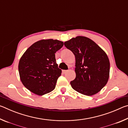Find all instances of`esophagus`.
<instances>
[{"instance_id":"obj_1","label":"esophagus","mask_w":128,"mask_h":128,"mask_svg":"<svg viewBox=\"0 0 128 128\" xmlns=\"http://www.w3.org/2000/svg\"><path fill=\"white\" fill-rule=\"evenodd\" d=\"M67 72H68V70H62V72L65 74V73H66Z\"/></svg>"}]
</instances>
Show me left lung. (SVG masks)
Listing matches in <instances>:
<instances>
[{"label": "left lung", "instance_id": "obj_1", "mask_svg": "<svg viewBox=\"0 0 128 128\" xmlns=\"http://www.w3.org/2000/svg\"><path fill=\"white\" fill-rule=\"evenodd\" d=\"M75 56L76 74L70 82L74 90L92 96L104 86L109 78L110 61L107 54L94 41L78 36L64 42Z\"/></svg>", "mask_w": 128, "mask_h": 128}]
</instances>
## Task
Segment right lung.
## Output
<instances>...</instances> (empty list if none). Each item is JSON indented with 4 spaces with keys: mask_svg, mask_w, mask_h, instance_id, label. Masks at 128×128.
Returning a JSON list of instances; mask_svg holds the SVG:
<instances>
[{
    "mask_svg": "<svg viewBox=\"0 0 128 128\" xmlns=\"http://www.w3.org/2000/svg\"><path fill=\"white\" fill-rule=\"evenodd\" d=\"M63 45L58 40H43L27 49L18 64L21 81L26 88L38 95L46 94L55 88L62 70L56 64L55 54Z\"/></svg>",
    "mask_w": 128,
    "mask_h": 128,
    "instance_id": "1",
    "label": "right lung"
}]
</instances>
